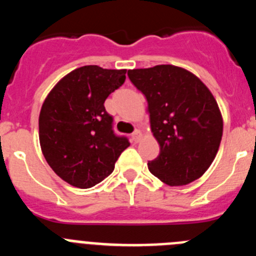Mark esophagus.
Here are the masks:
<instances>
[{
    "label": "esophagus",
    "mask_w": 256,
    "mask_h": 256,
    "mask_svg": "<svg viewBox=\"0 0 256 256\" xmlns=\"http://www.w3.org/2000/svg\"><path fill=\"white\" fill-rule=\"evenodd\" d=\"M141 137H142L141 130H134V133H133V134H132V141L134 142V144H137V142H140Z\"/></svg>",
    "instance_id": "34e87169"
}]
</instances>
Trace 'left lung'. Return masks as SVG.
I'll return each mask as SVG.
<instances>
[{"label":"left lung","mask_w":256,"mask_h":256,"mask_svg":"<svg viewBox=\"0 0 256 256\" xmlns=\"http://www.w3.org/2000/svg\"><path fill=\"white\" fill-rule=\"evenodd\" d=\"M148 100L151 132L160 146L148 169L168 186H184L209 169L223 136L216 100L200 78L176 65L128 70Z\"/></svg>","instance_id":"8db88e82"}]
</instances>
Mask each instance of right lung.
Wrapping results in <instances>:
<instances>
[{"mask_svg": "<svg viewBox=\"0 0 256 256\" xmlns=\"http://www.w3.org/2000/svg\"><path fill=\"white\" fill-rule=\"evenodd\" d=\"M126 69L86 65L58 80L40 112V144L44 159L62 180L90 188L114 170L130 146L112 132L104 102L126 80Z\"/></svg>", "mask_w": 256, "mask_h": 256, "instance_id": "add662e5", "label": "right lung"}]
</instances>
